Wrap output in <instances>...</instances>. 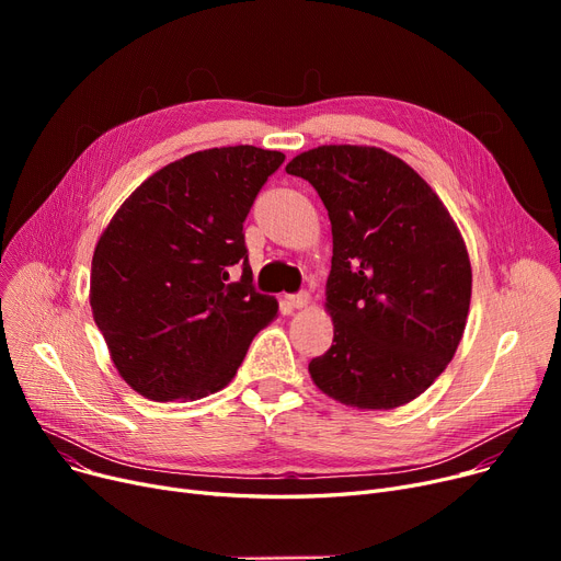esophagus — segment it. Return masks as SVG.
Listing matches in <instances>:
<instances>
[{
    "instance_id": "esophagus-1",
    "label": "esophagus",
    "mask_w": 561,
    "mask_h": 561,
    "mask_svg": "<svg viewBox=\"0 0 561 561\" xmlns=\"http://www.w3.org/2000/svg\"><path fill=\"white\" fill-rule=\"evenodd\" d=\"M309 293L307 290H302V293H296V296H288L286 298V302L293 307V309H305L307 305H309Z\"/></svg>"
}]
</instances>
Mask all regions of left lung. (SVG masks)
Returning a JSON list of instances; mask_svg holds the SVG:
<instances>
[{
    "label": "left lung",
    "instance_id": "obj_1",
    "mask_svg": "<svg viewBox=\"0 0 561 561\" xmlns=\"http://www.w3.org/2000/svg\"><path fill=\"white\" fill-rule=\"evenodd\" d=\"M286 172L318 191L332 222L334 341L309 364L313 385L368 411L416 400L466 330L473 271L457 222L423 176L381 147L320 145Z\"/></svg>",
    "mask_w": 561,
    "mask_h": 561
}]
</instances>
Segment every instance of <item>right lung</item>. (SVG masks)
I'll return each mask as SVG.
<instances>
[{"instance_id":"1","label":"right lung","mask_w":561,"mask_h":561,"mask_svg":"<svg viewBox=\"0 0 561 561\" xmlns=\"http://www.w3.org/2000/svg\"><path fill=\"white\" fill-rule=\"evenodd\" d=\"M284 154L214 147L157 170L121 204L93 252L91 309L111 362L147 400L225 389L277 300L252 286L243 222ZM241 262L239 283L228 279Z\"/></svg>"}]
</instances>
